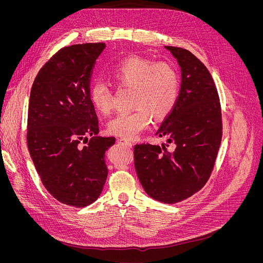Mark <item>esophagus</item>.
<instances>
[{
    "instance_id": "esophagus-1",
    "label": "esophagus",
    "mask_w": 263,
    "mask_h": 263,
    "mask_svg": "<svg viewBox=\"0 0 263 263\" xmlns=\"http://www.w3.org/2000/svg\"><path fill=\"white\" fill-rule=\"evenodd\" d=\"M119 142L121 143V144H124V145H127L128 147H132L133 146V144L130 142V141H128V140H126V139H120L119 140Z\"/></svg>"
}]
</instances>
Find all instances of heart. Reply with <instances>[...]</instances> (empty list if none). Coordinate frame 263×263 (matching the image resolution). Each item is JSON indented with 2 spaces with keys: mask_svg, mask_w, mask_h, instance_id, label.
I'll use <instances>...</instances> for the list:
<instances>
[{
  "mask_svg": "<svg viewBox=\"0 0 263 263\" xmlns=\"http://www.w3.org/2000/svg\"><path fill=\"white\" fill-rule=\"evenodd\" d=\"M107 74L117 85L133 88L132 105L136 107L109 119L107 131L110 134L133 140L149 127L150 115L155 119L166 117L177 102L178 74L166 63L154 64L140 57H130L114 65ZM89 99L100 114H107L112 107V91L101 81L90 85Z\"/></svg>",
  "mask_w": 263,
  "mask_h": 263,
  "instance_id": "1",
  "label": "heart"
}]
</instances>
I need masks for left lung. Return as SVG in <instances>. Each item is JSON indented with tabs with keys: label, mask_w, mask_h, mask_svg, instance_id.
Returning a JSON list of instances; mask_svg holds the SVG:
<instances>
[{
	"label": "left lung",
	"mask_w": 263,
	"mask_h": 263,
	"mask_svg": "<svg viewBox=\"0 0 263 263\" xmlns=\"http://www.w3.org/2000/svg\"><path fill=\"white\" fill-rule=\"evenodd\" d=\"M180 67L177 102L157 131L166 145L134 147V165L147 194L164 203L194 195L208 181L222 141L218 93L208 69L190 51L164 47ZM171 146L170 149L166 147Z\"/></svg>",
	"instance_id": "1"
}]
</instances>
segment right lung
Instances as JSON below:
<instances>
[{
  "mask_svg": "<svg viewBox=\"0 0 263 263\" xmlns=\"http://www.w3.org/2000/svg\"><path fill=\"white\" fill-rule=\"evenodd\" d=\"M104 48H63L40 69L30 95L27 147L36 171L55 199L77 208L100 196L108 173L105 151L115 144V137L96 136L99 122L89 99L91 70Z\"/></svg>",
  "mask_w": 263,
  "mask_h": 263,
  "instance_id": "obj_1",
  "label": "right lung"
}]
</instances>
